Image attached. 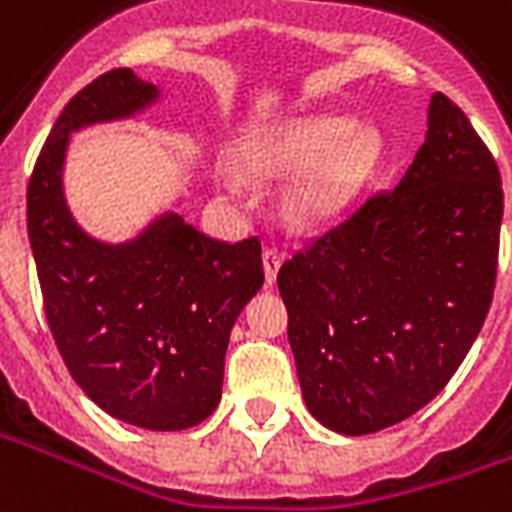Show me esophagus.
I'll use <instances>...</instances> for the list:
<instances>
[{
    "mask_svg": "<svg viewBox=\"0 0 512 512\" xmlns=\"http://www.w3.org/2000/svg\"><path fill=\"white\" fill-rule=\"evenodd\" d=\"M280 266H282L280 252H277V249H266V252H263V268H266V282H268V285H274Z\"/></svg>",
    "mask_w": 512,
    "mask_h": 512,
    "instance_id": "34e87169",
    "label": "esophagus"
}]
</instances>
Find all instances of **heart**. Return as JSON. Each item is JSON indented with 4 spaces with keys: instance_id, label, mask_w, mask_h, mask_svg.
<instances>
[{
    "instance_id": "obj_1",
    "label": "heart",
    "mask_w": 512,
    "mask_h": 512,
    "mask_svg": "<svg viewBox=\"0 0 512 512\" xmlns=\"http://www.w3.org/2000/svg\"><path fill=\"white\" fill-rule=\"evenodd\" d=\"M388 157L385 135L360 127L352 116H302L277 130L252 135L238 160L255 180H282L307 174L285 199V213L299 227L338 219L380 177ZM227 194H241V182L227 177Z\"/></svg>"
}]
</instances>
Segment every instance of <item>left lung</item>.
Listing matches in <instances>:
<instances>
[{
  "mask_svg": "<svg viewBox=\"0 0 512 512\" xmlns=\"http://www.w3.org/2000/svg\"><path fill=\"white\" fill-rule=\"evenodd\" d=\"M502 210L488 146L432 94L427 138L399 185L282 263L296 374L324 427L380 432L443 391L491 307Z\"/></svg>",
  "mask_w": 512,
  "mask_h": 512,
  "instance_id": "8db88e82",
  "label": "left lung"
}]
</instances>
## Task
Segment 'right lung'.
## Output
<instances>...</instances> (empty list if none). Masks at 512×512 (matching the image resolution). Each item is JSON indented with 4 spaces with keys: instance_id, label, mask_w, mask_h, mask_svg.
<instances>
[{
    "instance_id": "add662e5",
    "label": "right lung",
    "mask_w": 512,
    "mask_h": 512,
    "mask_svg": "<svg viewBox=\"0 0 512 512\" xmlns=\"http://www.w3.org/2000/svg\"><path fill=\"white\" fill-rule=\"evenodd\" d=\"M152 82L113 69L63 107L27 185V232L49 330L74 382L119 421L174 432L221 399L235 318L263 285L260 241L224 244L163 213L127 244L82 230L63 196L71 132L130 119Z\"/></svg>"
}]
</instances>
